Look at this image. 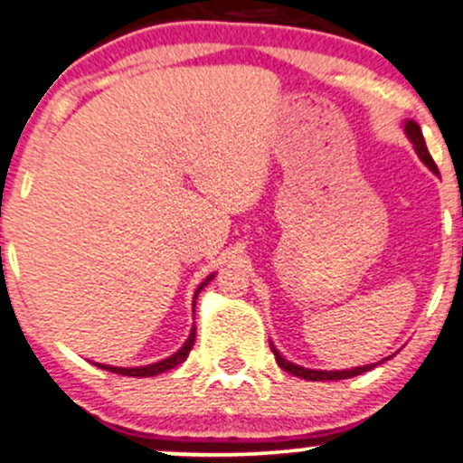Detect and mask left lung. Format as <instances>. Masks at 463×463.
Listing matches in <instances>:
<instances>
[{
	"instance_id": "left-lung-1",
	"label": "left lung",
	"mask_w": 463,
	"mask_h": 463,
	"mask_svg": "<svg viewBox=\"0 0 463 463\" xmlns=\"http://www.w3.org/2000/svg\"><path fill=\"white\" fill-rule=\"evenodd\" d=\"M404 134H406V138L413 142V149H415V154L420 156V160L424 162V165L429 166L435 175H439L438 165H435L433 157H430V154H429V149H426V142H424V136H421L420 125L415 123V120H404ZM270 349H272L274 358H277V364L283 369V372L297 375V378H303V380H345V378H354V375H360V373L369 372V369L375 367V364H364V367L343 369V372H323V369H307V367H301V364L289 363V360H286L281 354H279V349L274 347L272 343H270ZM384 360H389V358H384ZM384 360H380V363H384Z\"/></svg>"
}]
</instances>
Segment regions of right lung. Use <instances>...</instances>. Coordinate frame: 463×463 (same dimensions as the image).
<instances>
[{"label":"right lung","instance_id":"right-lung-1","mask_svg":"<svg viewBox=\"0 0 463 463\" xmlns=\"http://www.w3.org/2000/svg\"><path fill=\"white\" fill-rule=\"evenodd\" d=\"M213 277H215V272L208 274L206 281H202L200 288L195 289V297H193V307H195L197 294H200L202 289H204V288L208 286V281H213ZM193 343H195V327L191 329V334H189V338H186V343L182 345V347L177 349V352H175L174 355H169V358L160 360V363L145 364V367H111V364H100V363H94V364H96V367H100V369H108V372H111V373L131 375V378H151V375L165 373V372H169V369L177 367V364H180V363H184L186 355H189V352L193 349Z\"/></svg>","mask_w":463,"mask_h":463}]
</instances>
